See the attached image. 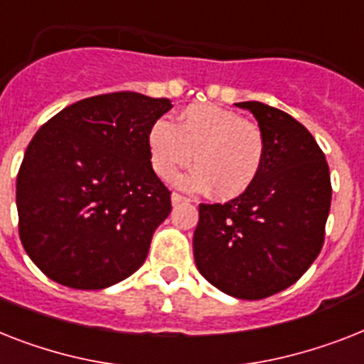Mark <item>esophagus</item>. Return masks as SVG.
<instances>
[{"mask_svg": "<svg viewBox=\"0 0 364 364\" xmlns=\"http://www.w3.org/2000/svg\"><path fill=\"white\" fill-rule=\"evenodd\" d=\"M183 202H191L187 196H183V194H179V192H173L172 194V203L173 205H177V203H183Z\"/></svg>", "mask_w": 364, "mask_h": 364, "instance_id": "34e87169", "label": "esophagus"}]
</instances>
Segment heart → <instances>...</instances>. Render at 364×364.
<instances>
[{"label":"heart","instance_id":"obj_1","mask_svg":"<svg viewBox=\"0 0 364 364\" xmlns=\"http://www.w3.org/2000/svg\"><path fill=\"white\" fill-rule=\"evenodd\" d=\"M155 173L170 181L194 156L196 168L179 179L183 188H213L218 200H233L252 187L264 166L267 140L258 123L215 105H191L176 123L156 119L147 131Z\"/></svg>","mask_w":364,"mask_h":364}]
</instances>
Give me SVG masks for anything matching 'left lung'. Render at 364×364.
<instances>
[{
	"instance_id": "left-lung-1",
	"label": "left lung",
	"mask_w": 364,
	"mask_h": 364,
	"mask_svg": "<svg viewBox=\"0 0 364 364\" xmlns=\"http://www.w3.org/2000/svg\"><path fill=\"white\" fill-rule=\"evenodd\" d=\"M267 140L249 191L226 203H200L194 259L208 282L237 299H264L303 277L326 239L331 176L314 136L286 112L237 102Z\"/></svg>"
}]
</instances>
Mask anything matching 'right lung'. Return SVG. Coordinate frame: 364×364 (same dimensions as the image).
<instances>
[{
	"mask_svg": "<svg viewBox=\"0 0 364 364\" xmlns=\"http://www.w3.org/2000/svg\"><path fill=\"white\" fill-rule=\"evenodd\" d=\"M168 99L117 91L67 106L29 141L16 177L18 233L48 279L75 289L117 284L146 262L172 211L147 131Z\"/></svg>",
	"mask_w": 364,
	"mask_h": 364,
	"instance_id": "obj_1",
	"label": "right lung"
}]
</instances>
